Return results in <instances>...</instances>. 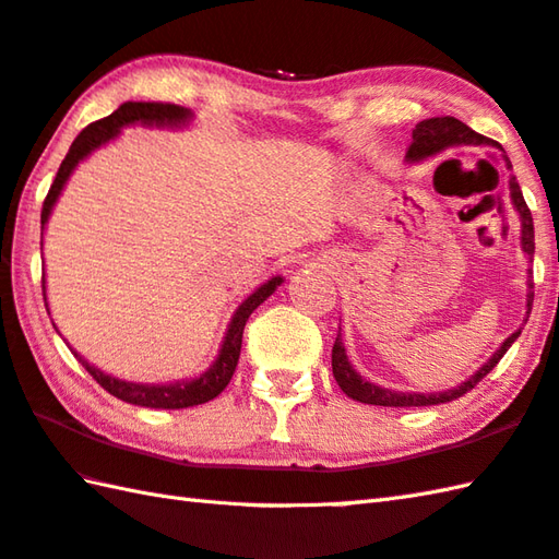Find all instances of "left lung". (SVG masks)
<instances>
[{"instance_id": "8db88e82", "label": "left lung", "mask_w": 559, "mask_h": 559, "mask_svg": "<svg viewBox=\"0 0 559 559\" xmlns=\"http://www.w3.org/2000/svg\"><path fill=\"white\" fill-rule=\"evenodd\" d=\"M457 145H491L504 152V147L499 145V142L489 140L485 135L475 133L473 128H467L463 120H457L453 116H441V118H426L421 123H417V128L412 130V145L407 150V159L409 164H417L424 162L429 157L441 155L448 147H457ZM507 162V169H511V162L504 155ZM509 191H511V203L516 207V213L521 217V249L526 251V254L533 259V251H535V235H533V215L528 211L526 201H523V193H521V186L516 181V177H509ZM533 283L528 276V295H526V317H523V322H528V314L533 308ZM523 330V326H521ZM521 330L513 332L504 344H501L487 364L477 370L475 376H469L461 385L453 388V390H443V392H400V390H388V388H380L376 382L366 380L360 373H356V368L352 366V360L346 356V348L342 342V326H338V334H336V342L332 348V370H334V380L338 382V388H342L348 397L356 400V402H364V404H378V407H429V404H443V402H453L457 397H463L467 390H473L479 380H483L491 368H495L501 356L509 352V346L516 342Z\"/></svg>"}]
</instances>
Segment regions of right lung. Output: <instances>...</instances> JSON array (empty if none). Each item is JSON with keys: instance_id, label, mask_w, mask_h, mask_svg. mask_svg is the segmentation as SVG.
Returning <instances> with one entry per match:
<instances>
[{"instance_id": "1", "label": "right lung", "mask_w": 559, "mask_h": 559, "mask_svg": "<svg viewBox=\"0 0 559 559\" xmlns=\"http://www.w3.org/2000/svg\"><path fill=\"white\" fill-rule=\"evenodd\" d=\"M193 120L191 108H183L177 104H155V102H128L123 106H118L111 116H106L96 123L86 126L80 135L74 138L72 147L68 152V157L62 159L58 177H55L50 191L46 195V203H43L40 211V229L46 233L48 217L52 213L55 203H58L60 193L64 189V183L72 177V171L76 169V164L92 155L94 150L104 147L106 142H111L120 135V130L126 126H147V128H183ZM283 283L281 276H273L266 281L264 286H259L254 293L247 295V298L239 302V308L235 310L233 320L227 324V332L223 336L221 352H217L215 360L211 368L203 370L201 376L189 378V380H174V382H130V380H120L104 373V370L94 368L90 360L82 358L80 354H72L80 358V364L90 370L94 380L102 385L106 392H111L114 397L123 400L128 404H138V407H150V409H186V407H195V404H203L207 400H213L221 395V392L227 388V382L233 380V373L237 368L239 352H242V332L245 324L249 320V314L254 312L261 302H264L269 295H273ZM43 300L46 298V278H43ZM48 308V305H46ZM50 314V312H48Z\"/></svg>"}]
</instances>
